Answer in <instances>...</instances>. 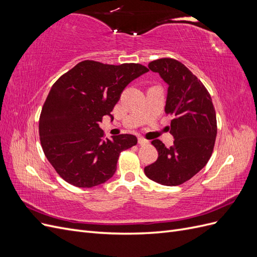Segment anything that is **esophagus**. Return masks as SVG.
<instances>
[{"instance_id":"1","label":"esophagus","mask_w":257,"mask_h":257,"mask_svg":"<svg viewBox=\"0 0 257 257\" xmlns=\"http://www.w3.org/2000/svg\"><path fill=\"white\" fill-rule=\"evenodd\" d=\"M138 144L141 145V146H146V145L149 144V142H148L147 139H145V138H143V137H139V138H138Z\"/></svg>"}]
</instances>
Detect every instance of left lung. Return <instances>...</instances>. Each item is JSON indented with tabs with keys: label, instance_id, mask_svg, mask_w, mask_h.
Listing matches in <instances>:
<instances>
[{
	"label": "left lung",
	"instance_id": "obj_1",
	"mask_svg": "<svg viewBox=\"0 0 257 257\" xmlns=\"http://www.w3.org/2000/svg\"><path fill=\"white\" fill-rule=\"evenodd\" d=\"M168 84L165 112L172 114L169 132L174 145L151 143L159 158L145 167L146 176L163 185L182 184L203 169L211 157L216 137V115L205 85L181 62L164 58L148 65Z\"/></svg>",
	"mask_w": 257,
	"mask_h": 257
}]
</instances>
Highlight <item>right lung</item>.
I'll use <instances>...</instances> for the list:
<instances>
[{"label":"right lung","instance_id":"obj_1","mask_svg":"<svg viewBox=\"0 0 257 257\" xmlns=\"http://www.w3.org/2000/svg\"><path fill=\"white\" fill-rule=\"evenodd\" d=\"M149 72L135 63L121 65L82 61L54 82L40 116L46 158L62 179L78 188H93L114 175L123 150L137 144L131 134L104 139L99 127L126 85Z\"/></svg>","mask_w":257,"mask_h":257}]
</instances>
